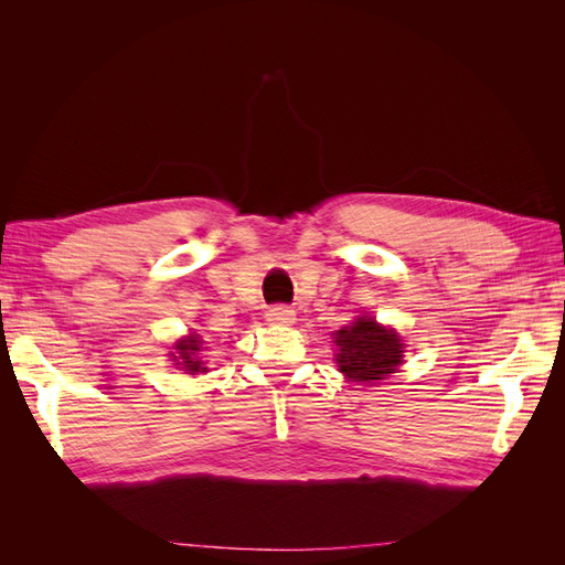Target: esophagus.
Returning a JSON list of instances; mask_svg holds the SVG:
<instances>
[{"instance_id":"obj_1","label":"esophagus","mask_w":565,"mask_h":565,"mask_svg":"<svg viewBox=\"0 0 565 565\" xmlns=\"http://www.w3.org/2000/svg\"><path fill=\"white\" fill-rule=\"evenodd\" d=\"M266 318L273 324H289V322H295V311L289 309V306H285V303H278V306H270Z\"/></svg>"}]
</instances>
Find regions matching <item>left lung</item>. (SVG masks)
<instances>
[{"label": "left lung", "instance_id": "obj_1", "mask_svg": "<svg viewBox=\"0 0 565 565\" xmlns=\"http://www.w3.org/2000/svg\"><path fill=\"white\" fill-rule=\"evenodd\" d=\"M339 347L337 365L353 382H377L396 372L403 358V341L393 330L382 328L374 318H358L351 328L334 337Z\"/></svg>", "mask_w": 565, "mask_h": 565}]
</instances>
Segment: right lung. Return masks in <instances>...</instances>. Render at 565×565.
Segmentation results:
<instances>
[{"label":"right lung","instance_id":"right-lung-1","mask_svg":"<svg viewBox=\"0 0 565 565\" xmlns=\"http://www.w3.org/2000/svg\"><path fill=\"white\" fill-rule=\"evenodd\" d=\"M198 351H202V339H200L198 334H191L188 339H181L179 344H177V353H179V355H174V361L179 358L181 363H177V365H183L188 374L204 370V367H202V361L198 358Z\"/></svg>","mask_w":565,"mask_h":565}]
</instances>
